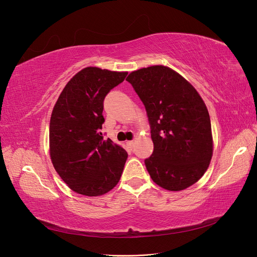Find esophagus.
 <instances>
[{"label": "esophagus", "instance_id": "34e87169", "mask_svg": "<svg viewBox=\"0 0 257 257\" xmlns=\"http://www.w3.org/2000/svg\"><path fill=\"white\" fill-rule=\"evenodd\" d=\"M126 146H127V148H130V149H133V147H134V142H133V141L127 142V143H126Z\"/></svg>", "mask_w": 257, "mask_h": 257}]
</instances>
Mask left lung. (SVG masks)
Masks as SVG:
<instances>
[{
  "instance_id": "left-lung-1",
  "label": "left lung",
  "mask_w": 257,
  "mask_h": 257,
  "mask_svg": "<svg viewBox=\"0 0 257 257\" xmlns=\"http://www.w3.org/2000/svg\"><path fill=\"white\" fill-rule=\"evenodd\" d=\"M126 80L144 103L151 126L153 153L145 160L152 180L167 191L196 183L213 153L211 123L196 89L168 66L130 73Z\"/></svg>"
}]
</instances>
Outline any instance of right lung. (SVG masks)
<instances>
[{
    "label": "right lung",
    "instance_id": "add662e5",
    "mask_svg": "<svg viewBox=\"0 0 257 257\" xmlns=\"http://www.w3.org/2000/svg\"><path fill=\"white\" fill-rule=\"evenodd\" d=\"M127 72L89 66L64 87L54 105L49 126V153L62 180L84 196H100L118 184L127 153L104 139V98Z\"/></svg>",
    "mask_w": 257,
    "mask_h": 257
}]
</instances>
